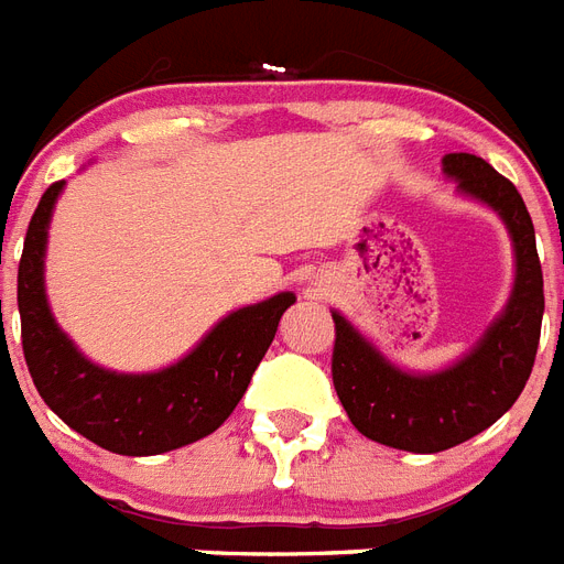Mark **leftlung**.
I'll return each instance as SVG.
<instances>
[{
	"instance_id": "obj_1",
	"label": "left lung",
	"mask_w": 564,
	"mask_h": 564,
	"mask_svg": "<svg viewBox=\"0 0 564 564\" xmlns=\"http://www.w3.org/2000/svg\"><path fill=\"white\" fill-rule=\"evenodd\" d=\"M443 171L460 195L501 215L516 250V285L501 317L468 355L440 372H404L344 317L335 319L332 378L337 399L360 434L390 448L436 454L498 422L533 372L544 314L542 261L524 200L510 180L475 154H445Z\"/></svg>"
}]
</instances>
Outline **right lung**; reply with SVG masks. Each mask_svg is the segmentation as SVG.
I'll list each match as a JSON object with an SVG mask.
<instances>
[{
    "label": "right lung",
    "mask_w": 564,
    "mask_h": 564,
    "mask_svg": "<svg viewBox=\"0 0 564 564\" xmlns=\"http://www.w3.org/2000/svg\"><path fill=\"white\" fill-rule=\"evenodd\" d=\"M63 186V180L52 183L40 197L17 273L22 352L37 393L72 431L112 454L151 457L204 440L241 402L256 367L273 344L279 319L296 296L285 291L232 311L186 358L160 372L128 376L98 367L63 335L46 300L43 261L48 220Z\"/></svg>",
    "instance_id": "add662e5"
}]
</instances>
